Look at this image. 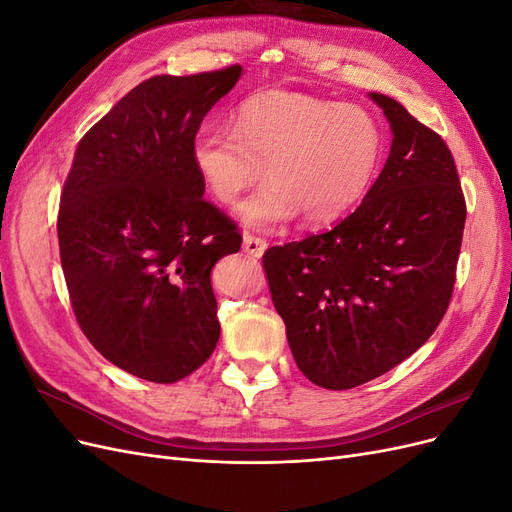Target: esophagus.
Segmentation results:
<instances>
[{
	"label": "esophagus",
	"mask_w": 512,
	"mask_h": 512,
	"mask_svg": "<svg viewBox=\"0 0 512 512\" xmlns=\"http://www.w3.org/2000/svg\"><path fill=\"white\" fill-rule=\"evenodd\" d=\"M267 250V241L260 239V237H254L247 232V235H243V252L250 254L254 258H260L262 254H265Z\"/></svg>",
	"instance_id": "1"
}]
</instances>
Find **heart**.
<instances>
[{"label":"heart","instance_id":"b5f03b06","mask_svg":"<svg viewBox=\"0 0 512 512\" xmlns=\"http://www.w3.org/2000/svg\"><path fill=\"white\" fill-rule=\"evenodd\" d=\"M190 156L209 194L224 205L252 188L267 166L269 183L237 207L241 224L275 230L303 215L322 226L344 218L369 192L384 132L361 106L269 89L237 108L235 130L200 128Z\"/></svg>","mask_w":512,"mask_h":512}]
</instances>
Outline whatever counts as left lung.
<instances>
[{
  "instance_id": "left-lung-1",
  "label": "left lung",
  "mask_w": 512,
  "mask_h": 512,
  "mask_svg": "<svg viewBox=\"0 0 512 512\" xmlns=\"http://www.w3.org/2000/svg\"><path fill=\"white\" fill-rule=\"evenodd\" d=\"M369 98L393 141L359 209L262 256L294 363L329 391L374 380L427 342L451 301L466 224L446 143L397 100Z\"/></svg>"
}]
</instances>
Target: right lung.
Listing matches in <instances>:
<instances>
[{"mask_svg": "<svg viewBox=\"0 0 512 512\" xmlns=\"http://www.w3.org/2000/svg\"><path fill=\"white\" fill-rule=\"evenodd\" d=\"M241 74L153 76L76 147L57 218L61 269L89 342L136 378L177 382L218 346L211 271L241 235L203 198L190 145Z\"/></svg>", "mask_w": 512, "mask_h": 512, "instance_id": "1", "label": "right lung"}]
</instances>
